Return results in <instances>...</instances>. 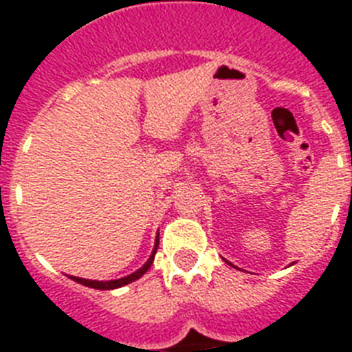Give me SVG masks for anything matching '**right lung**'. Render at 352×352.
Listing matches in <instances>:
<instances>
[{
	"label": "right lung",
	"mask_w": 352,
	"mask_h": 352,
	"mask_svg": "<svg viewBox=\"0 0 352 352\" xmlns=\"http://www.w3.org/2000/svg\"><path fill=\"white\" fill-rule=\"evenodd\" d=\"M157 248H158V239H157V245H155V250H153V254H151V257H149V259H148V263H146L144 266H142V268H139L138 272H135V273H132V275L125 276V278H120V280L98 282V280H86V278H79V276H70V278H72V280L79 282V284L86 285V287H93V289H102V291H107V289H118V287H121V285H126V284H130V282L138 280L139 276H142V275H144L146 272H148V270H149V266H151V264H153L155 254H157Z\"/></svg>",
	"instance_id": "add662e5"
}]
</instances>
